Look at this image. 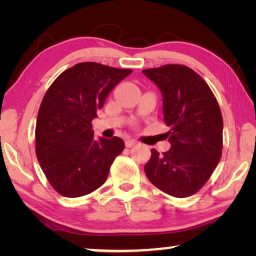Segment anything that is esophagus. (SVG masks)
<instances>
[{
	"instance_id": "obj_1",
	"label": "esophagus",
	"mask_w": 256,
	"mask_h": 256,
	"mask_svg": "<svg viewBox=\"0 0 256 256\" xmlns=\"http://www.w3.org/2000/svg\"><path fill=\"white\" fill-rule=\"evenodd\" d=\"M136 143H138V142H136L135 140H132V138L126 140V146H127V148H132V146H135Z\"/></svg>"
}]
</instances>
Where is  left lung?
Masks as SVG:
<instances>
[{"instance_id":"8db88e82","label":"left lung","mask_w":256,"mask_h":256,"mask_svg":"<svg viewBox=\"0 0 256 256\" xmlns=\"http://www.w3.org/2000/svg\"><path fill=\"white\" fill-rule=\"evenodd\" d=\"M163 96V115L171 148L152 149L148 180L166 194L185 198L200 190L222 158V116L208 84L194 70L169 64L143 70Z\"/></svg>"}]
</instances>
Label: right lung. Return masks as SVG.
<instances>
[{"instance_id": "1", "label": "right lung", "mask_w": 256, "mask_h": 256, "mask_svg": "<svg viewBox=\"0 0 256 256\" xmlns=\"http://www.w3.org/2000/svg\"><path fill=\"white\" fill-rule=\"evenodd\" d=\"M132 71L79 62L52 82L38 110L36 155L48 183L64 197L88 194L107 180L124 142L96 138L92 120L108 94Z\"/></svg>"}]
</instances>
